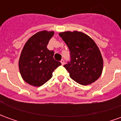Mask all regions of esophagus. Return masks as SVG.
<instances>
[{
    "label": "esophagus",
    "mask_w": 121,
    "mask_h": 121,
    "mask_svg": "<svg viewBox=\"0 0 121 121\" xmlns=\"http://www.w3.org/2000/svg\"><path fill=\"white\" fill-rule=\"evenodd\" d=\"M61 65H64V63H65V61H64V60H63V59H62V60H61Z\"/></svg>",
    "instance_id": "1"
}]
</instances>
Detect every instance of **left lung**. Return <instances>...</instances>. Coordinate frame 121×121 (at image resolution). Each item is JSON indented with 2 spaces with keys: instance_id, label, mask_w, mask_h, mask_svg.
Masks as SVG:
<instances>
[{
  "instance_id": "1",
  "label": "left lung",
  "mask_w": 121,
  "mask_h": 121,
  "mask_svg": "<svg viewBox=\"0 0 121 121\" xmlns=\"http://www.w3.org/2000/svg\"><path fill=\"white\" fill-rule=\"evenodd\" d=\"M59 35L71 52V62L64 65L70 77L84 86L95 82L103 70V58L95 42L78 31H66Z\"/></svg>"
}]
</instances>
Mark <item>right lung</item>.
<instances>
[{
  "instance_id": "add662e5",
  "label": "right lung",
  "mask_w": 121,
  "mask_h": 121,
  "mask_svg": "<svg viewBox=\"0 0 121 121\" xmlns=\"http://www.w3.org/2000/svg\"><path fill=\"white\" fill-rule=\"evenodd\" d=\"M54 31H40L30 37L23 47L19 69L23 80L31 86L39 87L52 76V73L61 64L54 59V52L47 48Z\"/></svg>"
}]
</instances>
